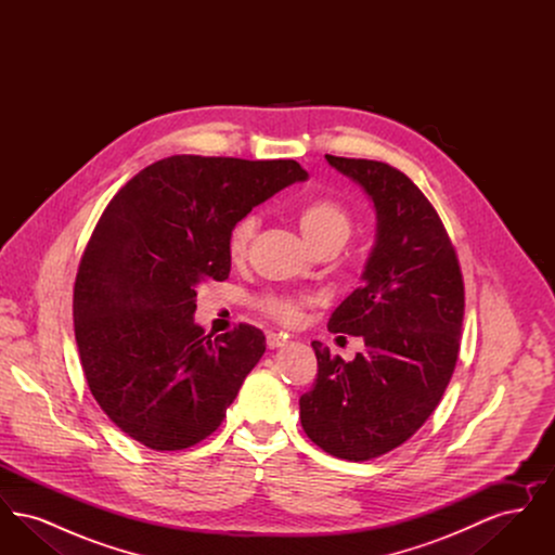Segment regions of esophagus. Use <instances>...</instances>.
<instances>
[{"instance_id":"34e87169","label":"esophagus","mask_w":555,"mask_h":555,"mask_svg":"<svg viewBox=\"0 0 555 555\" xmlns=\"http://www.w3.org/2000/svg\"><path fill=\"white\" fill-rule=\"evenodd\" d=\"M285 344H287V337H283V335H279V333H268V335H266V345H268L270 349L283 347Z\"/></svg>"}]
</instances>
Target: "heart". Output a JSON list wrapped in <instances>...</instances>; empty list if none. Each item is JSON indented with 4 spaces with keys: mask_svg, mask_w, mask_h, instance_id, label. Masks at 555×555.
<instances>
[{
    "mask_svg": "<svg viewBox=\"0 0 555 555\" xmlns=\"http://www.w3.org/2000/svg\"><path fill=\"white\" fill-rule=\"evenodd\" d=\"M297 224L301 235L314 247L326 245H344L353 229L351 211L337 197H312L304 202L297 210ZM260 218L258 214L249 211L237 218L227 235V251L231 260H243L249 251V245L258 233ZM258 308L266 317L281 322V324H295L301 320V312L306 306H310V299L306 297H291L279 293H266L258 301Z\"/></svg>",
    "mask_w": 555,
    "mask_h": 555,
    "instance_id": "b5f03b06",
    "label": "heart"
}]
</instances>
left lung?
<instances>
[{
    "label": "left lung",
    "instance_id": "1",
    "mask_svg": "<svg viewBox=\"0 0 555 555\" xmlns=\"http://www.w3.org/2000/svg\"><path fill=\"white\" fill-rule=\"evenodd\" d=\"M364 186L376 208V243L331 333L364 337L345 362L320 341L314 387L299 397L306 435L326 453L364 462L405 443L433 414L457 362L464 279L433 204L385 162L326 156Z\"/></svg>",
    "mask_w": 555,
    "mask_h": 555
}]
</instances>
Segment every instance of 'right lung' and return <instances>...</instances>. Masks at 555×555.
Wrapping results in <instances>:
<instances>
[{
	"label": "right lung",
	"mask_w": 555,
	"mask_h": 555,
	"mask_svg": "<svg viewBox=\"0 0 555 555\" xmlns=\"http://www.w3.org/2000/svg\"><path fill=\"white\" fill-rule=\"evenodd\" d=\"M306 179L295 159L170 156L109 199L80 258L75 337L95 401L134 441L181 451L224 421L266 337L243 322L211 339L195 287L229 279L237 218Z\"/></svg>",
	"instance_id": "1"
}]
</instances>
